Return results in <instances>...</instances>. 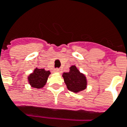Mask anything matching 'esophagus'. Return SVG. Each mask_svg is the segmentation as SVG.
<instances>
[{
	"label": "esophagus",
	"instance_id": "obj_1",
	"mask_svg": "<svg viewBox=\"0 0 127 127\" xmlns=\"http://www.w3.org/2000/svg\"><path fill=\"white\" fill-rule=\"evenodd\" d=\"M55 72H58V73H61V69H59V68H56V69H55Z\"/></svg>",
	"mask_w": 127,
	"mask_h": 127
}]
</instances>
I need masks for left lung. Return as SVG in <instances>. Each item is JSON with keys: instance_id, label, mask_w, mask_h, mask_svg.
Listing matches in <instances>:
<instances>
[{"instance_id": "left-lung-1", "label": "left lung", "mask_w": 127, "mask_h": 127, "mask_svg": "<svg viewBox=\"0 0 127 127\" xmlns=\"http://www.w3.org/2000/svg\"><path fill=\"white\" fill-rule=\"evenodd\" d=\"M64 81L69 91L77 93L85 90L87 82L85 75L81 73L75 65L69 67V72L63 74Z\"/></svg>"}]
</instances>
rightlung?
<instances>
[{
  "label": "right lung",
  "instance_id": "add662e5",
  "mask_svg": "<svg viewBox=\"0 0 127 127\" xmlns=\"http://www.w3.org/2000/svg\"><path fill=\"white\" fill-rule=\"evenodd\" d=\"M50 74V71L45 70V69L35 68L33 72L28 76V82L32 87L40 89L45 85Z\"/></svg>",
  "mask_w": 127,
  "mask_h": 127
}]
</instances>
